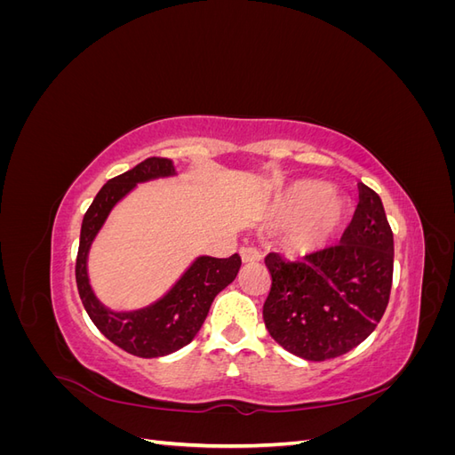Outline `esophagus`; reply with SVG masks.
<instances>
[{
  "label": "esophagus",
  "instance_id": "esophagus-1",
  "mask_svg": "<svg viewBox=\"0 0 455 455\" xmlns=\"http://www.w3.org/2000/svg\"><path fill=\"white\" fill-rule=\"evenodd\" d=\"M241 258H243V264H258L261 259L259 252L252 249V246H244V249H241Z\"/></svg>",
  "mask_w": 455,
  "mask_h": 455
}]
</instances>
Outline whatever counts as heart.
Here are the masks:
<instances>
[{
    "instance_id": "obj_1",
    "label": "heart",
    "mask_w": 455,
    "mask_h": 455,
    "mask_svg": "<svg viewBox=\"0 0 455 455\" xmlns=\"http://www.w3.org/2000/svg\"><path fill=\"white\" fill-rule=\"evenodd\" d=\"M275 214L283 222H298L288 233L286 246L306 254L321 249L339 229L347 214V204L319 182H298L279 199Z\"/></svg>"
}]
</instances>
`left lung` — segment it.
I'll return each mask as SVG.
<instances>
[{"label":"left lung","mask_w":455,"mask_h":455,"mask_svg":"<svg viewBox=\"0 0 455 455\" xmlns=\"http://www.w3.org/2000/svg\"><path fill=\"white\" fill-rule=\"evenodd\" d=\"M393 231L374 189L359 184V204L339 244L291 261L266 256L271 291L264 323L271 338L306 361H328L374 332L393 284Z\"/></svg>","instance_id":"left-lung-1"}]
</instances>
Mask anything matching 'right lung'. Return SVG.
Segmentation results:
<instances>
[{
    "mask_svg": "<svg viewBox=\"0 0 455 455\" xmlns=\"http://www.w3.org/2000/svg\"><path fill=\"white\" fill-rule=\"evenodd\" d=\"M174 164L164 157H149L136 164L134 169L123 172L96 194L92 204L84 216L79 237V251L76 259V281L79 298L85 311L100 332L116 343L117 347L142 359L171 355L197 336L206 315L218 292L235 281L241 269V256L229 258L199 256L191 264L171 291L156 304L134 311H112L100 304L94 296L89 273L87 258L94 237L99 235L108 214L125 197L129 191L156 178L174 176Z\"/></svg>",
    "mask_w": 455,
    "mask_h": 455,
    "instance_id": "right-lung-1",
    "label": "right lung"
}]
</instances>
